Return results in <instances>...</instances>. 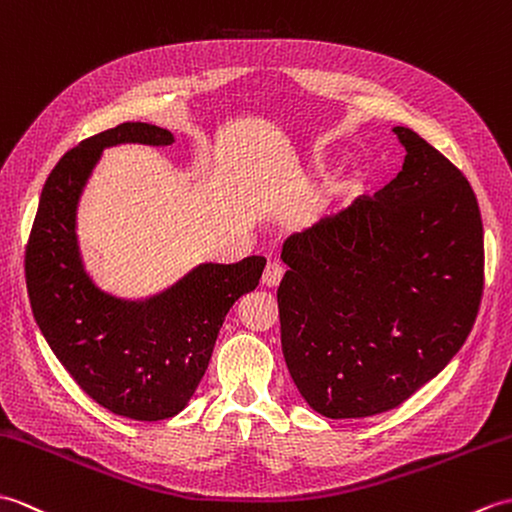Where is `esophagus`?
<instances>
[{"instance_id":"34e87169","label":"esophagus","mask_w":512,"mask_h":512,"mask_svg":"<svg viewBox=\"0 0 512 512\" xmlns=\"http://www.w3.org/2000/svg\"><path fill=\"white\" fill-rule=\"evenodd\" d=\"M282 276H285V269H282V265L278 263H269L265 267V274H263V285L269 287V289H276L280 285Z\"/></svg>"}]
</instances>
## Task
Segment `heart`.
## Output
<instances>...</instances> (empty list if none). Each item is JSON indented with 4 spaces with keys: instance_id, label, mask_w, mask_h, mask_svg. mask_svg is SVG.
<instances>
[{
    "instance_id": "obj_1",
    "label": "heart",
    "mask_w": 512,
    "mask_h": 512,
    "mask_svg": "<svg viewBox=\"0 0 512 512\" xmlns=\"http://www.w3.org/2000/svg\"><path fill=\"white\" fill-rule=\"evenodd\" d=\"M359 184H361L359 175L357 173H348L342 181H339L337 192H339V195H350V192H355L359 188Z\"/></svg>"
}]
</instances>
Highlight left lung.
<instances>
[{
    "label": "left lung",
    "instance_id": "left-lung-1",
    "mask_svg": "<svg viewBox=\"0 0 512 512\" xmlns=\"http://www.w3.org/2000/svg\"><path fill=\"white\" fill-rule=\"evenodd\" d=\"M401 173L374 199L291 234L278 289L282 352L326 418L388 412L467 342L484 287L473 188L407 127Z\"/></svg>",
    "mask_w": 512,
    "mask_h": 512
}]
</instances>
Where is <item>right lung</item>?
I'll return each mask as SVG.
<instances>
[{
    "mask_svg": "<svg viewBox=\"0 0 512 512\" xmlns=\"http://www.w3.org/2000/svg\"><path fill=\"white\" fill-rule=\"evenodd\" d=\"M173 133L124 122L67 151L45 181L26 249L32 315L52 352L105 410L164 420L190 403L234 302L252 293L267 260L201 263L142 300L100 289L85 269L76 234L83 190L102 151L118 144H173Z\"/></svg>",
    "mask_w": 512,
    "mask_h": 512,
    "instance_id": "right-lung-1",
    "label": "right lung"
}]
</instances>
